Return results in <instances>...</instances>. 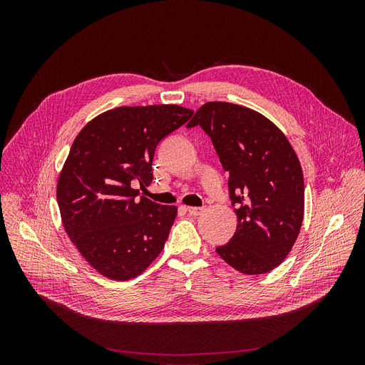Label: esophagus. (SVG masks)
Returning a JSON list of instances; mask_svg holds the SVG:
<instances>
[{
	"mask_svg": "<svg viewBox=\"0 0 365 365\" xmlns=\"http://www.w3.org/2000/svg\"><path fill=\"white\" fill-rule=\"evenodd\" d=\"M186 211L190 214V215H200L205 212V207L203 206H187Z\"/></svg>",
	"mask_w": 365,
	"mask_h": 365,
	"instance_id": "obj_1",
	"label": "esophagus"
}]
</instances>
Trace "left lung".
<instances>
[{
  "label": "left lung",
  "instance_id": "1",
  "mask_svg": "<svg viewBox=\"0 0 365 365\" xmlns=\"http://www.w3.org/2000/svg\"><path fill=\"white\" fill-rule=\"evenodd\" d=\"M211 137L238 225L218 255L244 274H264L290 252L303 221L304 185L286 135L264 115L230 102H206L187 127Z\"/></svg>",
  "mask_w": 365,
  "mask_h": 365
}]
</instances>
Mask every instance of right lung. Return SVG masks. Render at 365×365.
Wrapping results in <instances>:
<instances>
[{
    "label": "right lung",
    "mask_w": 365,
    "mask_h": 365,
    "mask_svg": "<svg viewBox=\"0 0 365 365\" xmlns=\"http://www.w3.org/2000/svg\"><path fill=\"white\" fill-rule=\"evenodd\" d=\"M193 115L179 106L120 107L75 138L58 182L63 227L86 262L111 280L141 274L162 252L178 207L140 196L158 144Z\"/></svg>",
    "instance_id": "obj_1"
}]
</instances>
